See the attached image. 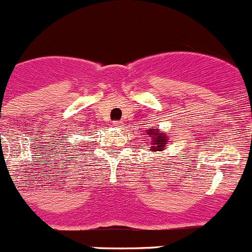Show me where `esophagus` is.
Segmentation results:
<instances>
[{
  "label": "esophagus",
  "mask_w": 252,
  "mask_h": 252,
  "mask_svg": "<svg viewBox=\"0 0 252 252\" xmlns=\"http://www.w3.org/2000/svg\"><path fill=\"white\" fill-rule=\"evenodd\" d=\"M112 126H113L114 128H122V126H123V124H122L121 122H113V124H112Z\"/></svg>",
  "instance_id": "obj_1"
}]
</instances>
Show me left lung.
Wrapping results in <instances>:
<instances>
[{
    "instance_id": "left-lung-1",
    "label": "left lung",
    "mask_w": 252,
    "mask_h": 252,
    "mask_svg": "<svg viewBox=\"0 0 252 252\" xmlns=\"http://www.w3.org/2000/svg\"><path fill=\"white\" fill-rule=\"evenodd\" d=\"M146 135H149V138L151 139L150 151L156 153V151L165 150L168 143V135H166L165 131H161L158 126H155V128L146 130Z\"/></svg>"
}]
</instances>
